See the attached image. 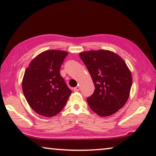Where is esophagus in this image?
<instances>
[{
	"label": "esophagus",
	"instance_id": "esophagus-1",
	"mask_svg": "<svg viewBox=\"0 0 156 156\" xmlns=\"http://www.w3.org/2000/svg\"><path fill=\"white\" fill-rule=\"evenodd\" d=\"M73 90H74V91H76V92L79 91V90H80V87H79V86L75 87H74V88H73Z\"/></svg>",
	"mask_w": 156,
	"mask_h": 156
}]
</instances>
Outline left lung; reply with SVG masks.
<instances>
[{"instance_id":"obj_1","label":"left lung","mask_w":156,"mask_h":156,"mask_svg":"<svg viewBox=\"0 0 156 156\" xmlns=\"http://www.w3.org/2000/svg\"><path fill=\"white\" fill-rule=\"evenodd\" d=\"M95 85L87 98L92 110L108 117L122 108L130 95L132 76L121 56L109 50H91L79 54Z\"/></svg>"}]
</instances>
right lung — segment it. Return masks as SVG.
Returning a JSON list of instances; mask_svg holds the SVG:
<instances>
[{"mask_svg":"<svg viewBox=\"0 0 156 156\" xmlns=\"http://www.w3.org/2000/svg\"><path fill=\"white\" fill-rule=\"evenodd\" d=\"M68 52L47 50L32 59L24 74L22 88L30 107L38 115L51 117L64 107L72 91L61 76Z\"/></svg>","mask_w":156,"mask_h":156,"instance_id":"add662e5","label":"right lung"}]
</instances>
